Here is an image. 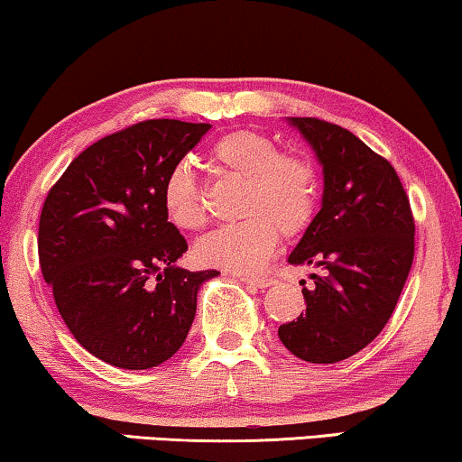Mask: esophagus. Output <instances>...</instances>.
<instances>
[{
  "mask_svg": "<svg viewBox=\"0 0 462 462\" xmlns=\"http://www.w3.org/2000/svg\"><path fill=\"white\" fill-rule=\"evenodd\" d=\"M239 280L250 283V286H256V288H269L275 283V277H271V275H256V277L244 275V277H239Z\"/></svg>",
  "mask_w": 462,
  "mask_h": 462,
  "instance_id": "obj_1",
  "label": "esophagus"
}]
</instances>
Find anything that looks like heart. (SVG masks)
<instances>
[{"label":"heart","instance_id":"b5f03b06","mask_svg":"<svg viewBox=\"0 0 462 462\" xmlns=\"http://www.w3.org/2000/svg\"><path fill=\"white\" fill-rule=\"evenodd\" d=\"M214 172L244 182L237 212L244 220L220 226L195 245V256L210 267L256 271L273 256L277 237H294L313 220L318 206V168L307 155L280 151L273 138L254 130H233L208 149ZM162 208L180 231H199L208 223L204 193L185 166L168 172Z\"/></svg>","mask_w":462,"mask_h":462}]
</instances>
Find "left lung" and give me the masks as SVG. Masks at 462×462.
Returning <instances> with one entry per match:
<instances>
[{"label":"left lung","instance_id":"1","mask_svg":"<svg viewBox=\"0 0 462 462\" xmlns=\"http://www.w3.org/2000/svg\"><path fill=\"white\" fill-rule=\"evenodd\" d=\"M324 166L321 210L290 264H311L305 313L280 326L290 353L334 364L362 351L387 324L414 261V217L395 168L353 132L318 117L290 119Z\"/></svg>","mask_w":462,"mask_h":462}]
</instances>
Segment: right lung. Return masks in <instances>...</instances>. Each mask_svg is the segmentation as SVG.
Instances as JSON below:
<instances>
[{
    "instance_id": "right-lung-1",
    "label": "right lung",
    "mask_w": 462,
    "mask_h": 462,
    "mask_svg": "<svg viewBox=\"0 0 462 462\" xmlns=\"http://www.w3.org/2000/svg\"><path fill=\"white\" fill-rule=\"evenodd\" d=\"M210 124L147 119L90 144L43 201L37 252L60 318L94 357L155 368L185 343L198 290L218 271L176 261L187 239L162 208L168 172Z\"/></svg>"
}]
</instances>
